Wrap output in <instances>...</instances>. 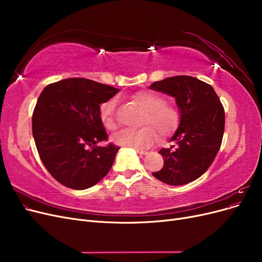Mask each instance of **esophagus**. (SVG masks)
Returning a JSON list of instances; mask_svg holds the SVG:
<instances>
[{
    "mask_svg": "<svg viewBox=\"0 0 262 262\" xmlns=\"http://www.w3.org/2000/svg\"><path fill=\"white\" fill-rule=\"evenodd\" d=\"M136 150H137V152H138L139 154H141V155H146V154H147V152H146V150H144V149H140V148H136Z\"/></svg>",
    "mask_w": 262,
    "mask_h": 262,
    "instance_id": "obj_1",
    "label": "esophagus"
}]
</instances>
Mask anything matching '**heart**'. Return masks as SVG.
Instances as JSON below:
<instances>
[{"label": "heart", "instance_id": "1", "mask_svg": "<svg viewBox=\"0 0 262 262\" xmlns=\"http://www.w3.org/2000/svg\"><path fill=\"white\" fill-rule=\"evenodd\" d=\"M132 98L144 109L141 124L145 126L139 130L125 129L118 132L114 137L116 144L136 148L146 147L153 144L156 133L160 138H167L177 130L181 120L180 110L175 104L166 101L162 94L142 91L134 94ZM117 102L118 99L113 97L106 100L99 109L100 120L108 130L117 128Z\"/></svg>", "mask_w": 262, "mask_h": 262}]
</instances>
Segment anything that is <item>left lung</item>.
I'll list each match as a JSON object with an SVG mask.
<instances>
[{
    "label": "left lung",
    "instance_id": "obj_1",
    "mask_svg": "<svg viewBox=\"0 0 262 262\" xmlns=\"http://www.w3.org/2000/svg\"><path fill=\"white\" fill-rule=\"evenodd\" d=\"M150 90L176 98L181 120L170 141L177 145L162 148L164 167L153 176L165 184L181 186L209 169L224 134V107L213 87L192 76L178 75L154 82Z\"/></svg>",
    "mask_w": 262,
    "mask_h": 262
}]
</instances>
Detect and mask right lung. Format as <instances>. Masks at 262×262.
I'll return each mask as SVG.
<instances>
[{"label": "right lung", "instance_id": "1", "mask_svg": "<svg viewBox=\"0 0 262 262\" xmlns=\"http://www.w3.org/2000/svg\"><path fill=\"white\" fill-rule=\"evenodd\" d=\"M118 89L72 77L47 85L33 113V136L50 175L71 189H87L104 178L119 146L109 143L99 109Z\"/></svg>", "mask_w": 262, "mask_h": 262}]
</instances>
